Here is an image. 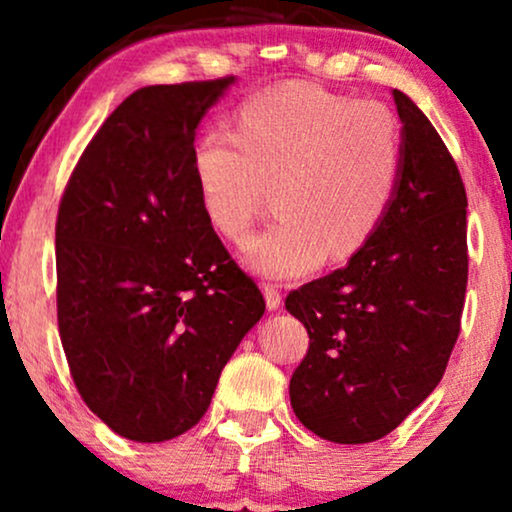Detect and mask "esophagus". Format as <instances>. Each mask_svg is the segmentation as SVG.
<instances>
[{
	"instance_id": "obj_1",
	"label": "esophagus",
	"mask_w": 512,
	"mask_h": 512,
	"mask_svg": "<svg viewBox=\"0 0 512 512\" xmlns=\"http://www.w3.org/2000/svg\"><path fill=\"white\" fill-rule=\"evenodd\" d=\"M264 301H267V308L269 310H276L281 308V303H284V298H281V291L276 289L274 284H264Z\"/></svg>"
}]
</instances>
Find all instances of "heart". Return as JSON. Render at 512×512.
Wrapping results in <instances>:
<instances>
[{"label": "heart", "instance_id": "heart-1", "mask_svg": "<svg viewBox=\"0 0 512 512\" xmlns=\"http://www.w3.org/2000/svg\"><path fill=\"white\" fill-rule=\"evenodd\" d=\"M199 204L221 238L240 243L272 187L276 221L243 248L269 279L310 274L366 248L395 199L402 125L378 101L317 86L250 98L236 132L209 127L192 149Z\"/></svg>", "mask_w": 512, "mask_h": 512}]
</instances>
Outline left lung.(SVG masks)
<instances>
[{
	"instance_id": "1",
	"label": "left lung",
	"mask_w": 512,
	"mask_h": 512,
	"mask_svg": "<svg viewBox=\"0 0 512 512\" xmlns=\"http://www.w3.org/2000/svg\"><path fill=\"white\" fill-rule=\"evenodd\" d=\"M402 173L383 223L349 264L286 296L310 346L289 385L298 421L332 443L387 436L436 390L467 291V192L407 93Z\"/></svg>"
}]
</instances>
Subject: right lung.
Here are the masks:
<instances>
[{"label": "right lung", "mask_w": 512, "mask_h": 512, "mask_svg": "<svg viewBox=\"0 0 512 512\" xmlns=\"http://www.w3.org/2000/svg\"><path fill=\"white\" fill-rule=\"evenodd\" d=\"M236 76L146 86L103 122L57 214V322L76 390L117 436L163 443L209 409L264 298L199 204L192 149Z\"/></svg>", "instance_id": "1"}]
</instances>
